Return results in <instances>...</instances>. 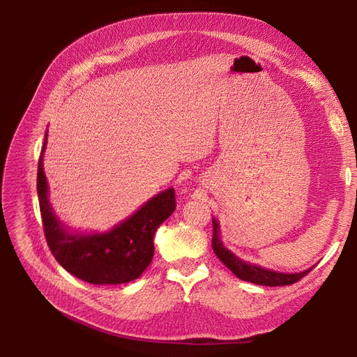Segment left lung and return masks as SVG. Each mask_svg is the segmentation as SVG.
I'll use <instances>...</instances> for the list:
<instances>
[{"mask_svg": "<svg viewBox=\"0 0 357 357\" xmlns=\"http://www.w3.org/2000/svg\"><path fill=\"white\" fill-rule=\"evenodd\" d=\"M213 231L214 232H213L211 244H213V250L215 256H218L236 277L244 280V282H250L261 286H289L299 282L302 277H305L312 269V268H308L302 273L284 274V273L271 271V269H265L262 266H257L253 264H247L241 261L240 257H236L232 252H229L228 248H225L219 236V223L215 219H213Z\"/></svg>", "mask_w": 357, "mask_h": 357, "instance_id": "left-lung-1", "label": "left lung"}]
</instances>
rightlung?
Listing matches in <instances>:
<instances>
[{
    "label": "right lung",
    "mask_w": 357,
    "mask_h": 357,
    "mask_svg": "<svg viewBox=\"0 0 357 357\" xmlns=\"http://www.w3.org/2000/svg\"><path fill=\"white\" fill-rule=\"evenodd\" d=\"M46 138L38 159L37 193L43 229L52 255L71 275L91 284H122L138 278L152 262L156 229L176 210L174 189L158 193L109 232L70 234L56 219L47 198V180L43 171Z\"/></svg>",
    "instance_id": "obj_1"
}]
</instances>
